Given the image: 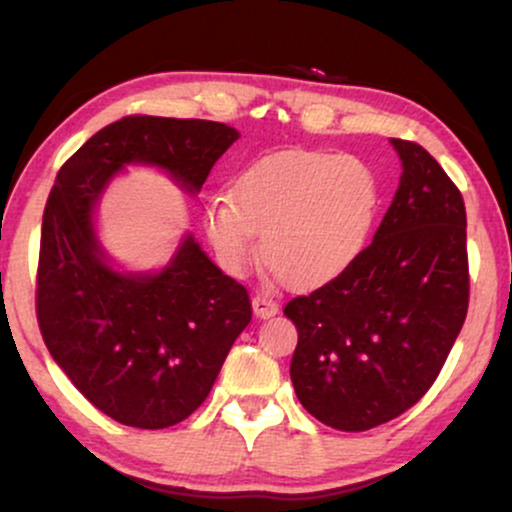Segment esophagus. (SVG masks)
<instances>
[{"label": "esophagus", "mask_w": 512, "mask_h": 512, "mask_svg": "<svg viewBox=\"0 0 512 512\" xmlns=\"http://www.w3.org/2000/svg\"><path fill=\"white\" fill-rule=\"evenodd\" d=\"M252 310H255L257 317H272L279 313V301H274L269 293H257L252 298Z\"/></svg>", "instance_id": "esophagus-1"}]
</instances>
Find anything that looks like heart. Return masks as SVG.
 <instances>
[{"instance_id": "1", "label": "heart", "mask_w": 512, "mask_h": 512, "mask_svg": "<svg viewBox=\"0 0 512 512\" xmlns=\"http://www.w3.org/2000/svg\"><path fill=\"white\" fill-rule=\"evenodd\" d=\"M383 204L370 163L339 151L293 149L252 161L233 199L214 197L204 231L216 260L245 274L257 257L281 284L313 289L337 279L368 248Z\"/></svg>"}]
</instances>
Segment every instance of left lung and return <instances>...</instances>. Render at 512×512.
<instances>
[{
  "instance_id": "1",
  "label": "left lung",
  "mask_w": 512,
  "mask_h": 512,
  "mask_svg": "<svg viewBox=\"0 0 512 512\" xmlns=\"http://www.w3.org/2000/svg\"><path fill=\"white\" fill-rule=\"evenodd\" d=\"M402 178L363 255L284 315L298 330L291 383L308 414L368 431L436 383L469 305L467 211L424 146L392 139Z\"/></svg>"
}]
</instances>
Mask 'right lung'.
Listing matches in <instances>:
<instances>
[{
	"instance_id": "add662e5",
	"label": "right lung",
	"mask_w": 512,
	"mask_h": 512,
	"mask_svg": "<svg viewBox=\"0 0 512 512\" xmlns=\"http://www.w3.org/2000/svg\"><path fill=\"white\" fill-rule=\"evenodd\" d=\"M238 139L209 120L129 115L103 127L57 173L40 231L35 315L76 390L134 428L180 424L207 399L252 320L248 289L185 236L158 274H120L93 231V204L127 163L168 170L187 192Z\"/></svg>"
}]
</instances>
